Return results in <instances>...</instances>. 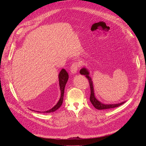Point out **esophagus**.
<instances>
[{
    "label": "esophagus",
    "mask_w": 146,
    "mask_h": 146,
    "mask_svg": "<svg viewBox=\"0 0 146 146\" xmlns=\"http://www.w3.org/2000/svg\"><path fill=\"white\" fill-rule=\"evenodd\" d=\"M79 67V64L78 62H74L70 67V71L72 73H76Z\"/></svg>",
    "instance_id": "obj_1"
}]
</instances>
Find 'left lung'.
I'll return each mask as SVG.
<instances>
[{"label": "left lung", "instance_id": "left-lung-1", "mask_svg": "<svg viewBox=\"0 0 146 146\" xmlns=\"http://www.w3.org/2000/svg\"><path fill=\"white\" fill-rule=\"evenodd\" d=\"M80 73L81 74L85 75L86 78H88L89 80V83L90 85V101L94 105L95 108L97 110H108L111 108H116V107L119 106L120 105L124 104L125 102H122L118 104H104L99 102L98 99L95 96V93H94V86H93V82L91 78L89 76V72L88 69H86L85 67L82 68L80 70Z\"/></svg>", "mask_w": 146, "mask_h": 146}]
</instances>
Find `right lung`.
Instances as JSON below:
<instances>
[{"instance_id": "add662e5", "label": "right lung", "mask_w": 146, "mask_h": 146, "mask_svg": "<svg viewBox=\"0 0 146 146\" xmlns=\"http://www.w3.org/2000/svg\"><path fill=\"white\" fill-rule=\"evenodd\" d=\"M68 79V74L67 72L66 71L65 69L63 68L61 70L58 74V80H59V86H60V89L61 91V96L59 99L58 102L57 104L48 111H46L43 112L45 113H50V112H53L56 111L57 110H58L60 107L63 104V97H64V88L65 86L66 85V83L67 82Z\"/></svg>"}]
</instances>
